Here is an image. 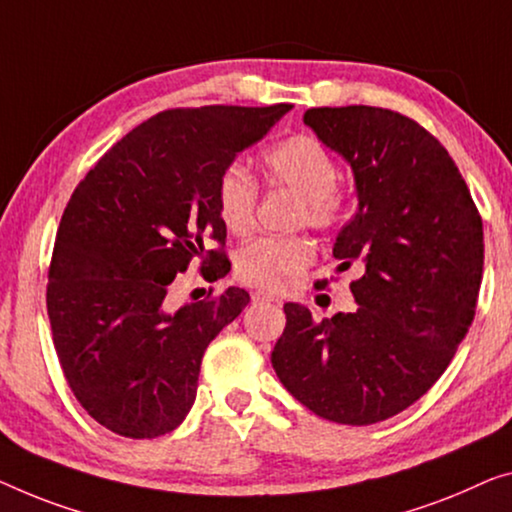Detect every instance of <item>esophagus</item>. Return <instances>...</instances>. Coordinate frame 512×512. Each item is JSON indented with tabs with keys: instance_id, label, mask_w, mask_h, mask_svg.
I'll return each mask as SVG.
<instances>
[{
	"instance_id": "1",
	"label": "esophagus",
	"mask_w": 512,
	"mask_h": 512,
	"mask_svg": "<svg viewBox=\"0 0 512 512\" xmlns=\"http://www.w3.org/2000/svg\"><path fill=\"white\" fill-rule=\"evenodd\" d=\"M253 301H255V303H271V301H278V294L266 292V289H255V292H253Z\"/></svg>"
}]
</instances>
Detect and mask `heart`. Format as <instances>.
Returning a JSON list of instances; mask_svg holds the SVG:
<instances>
[{"label": "heart", "mask_w": 512, "mask_h": 512, "mask_svg": "<svg viewBox=\"0 0 512 512\" xmlns=\"http://www.w3.org/2000/svg\"><path fill=\"white\" fill-rule=\"evenodd\" d=\"M266 177L273 186L289 188L303 197L305 216L312 225L331 227L345 213L340 193L338 163L331 151L312 135H294L276 144L264 156ZM218 216L234 234L248 232L255 223L257 183L241 165H230L220 174ZM315 257V246L301 236H262L243 246L234 259L236 278L269 292H285L299 282L305 266Z\"/></svg>", "instance_id": "1"}]
</instances>
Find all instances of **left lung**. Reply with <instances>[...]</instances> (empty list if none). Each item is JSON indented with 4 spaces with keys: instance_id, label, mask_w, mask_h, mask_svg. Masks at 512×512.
I'll return each instance as SVG.
<instances>
[{
    "instance_id": "1",
    "label": "left lung",
    "mask_w": 512,
    "mask_h": 512,
    "mask_svg": "<svg viewBox=\"0 0 512 512\" xmlns=\"http://www.w3.org/2000/svg\"><path fill=\"white\" fill-rule=\"evenodd\" d=\"M352 167L358 209L333 243L338 271L358 262V308L317 322L285 303L271 354L296 400L342 425L386 421L430 391L476 315L483 220L460 170L423 126L370 105L303 114Z\"/></svg>"
}]
</instances>
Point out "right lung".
Masks as SVG:
<instances>
[{"label":"right lung","mask_w":512,"mask_h":512,"mask_svg":"<svg viewBox=\"0 0 512 512\" xmlns=\"http://www.w3.org/2000/svg\"><path fill=\"white\" fill-rule=\"evenodd\" d=\"M289 103L167 110L114 144L61 216L48 273L52 340L87 414L128 439L172 432L195 402L209 342L246 308L227 287L174 310L170 285L190 259H227L218 179L271 131Z\"/></svg>","instance_id":"obj_1"}]
</instances>
